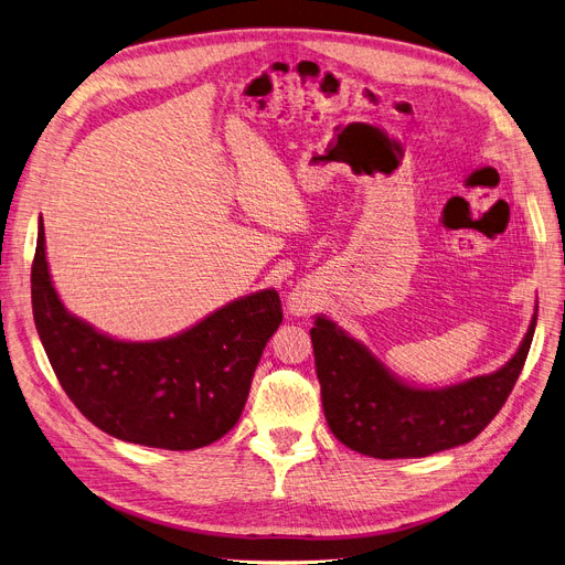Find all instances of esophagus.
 <instances>
[{
	"instance_id": "34e87169",
	"label": "esophagus",
	"mask_w": 565,
	"mask_h": 565,
	"mask_svg": "<svg viewBox=\"0 0 565 565\" xmlns=\"http://www.w3.org/2000/svg\"><path fill=\"white\" fill-rule=\"evenodd\" d=\"M313 307H316V298H313V295H311L309 290H305V288H295V290L288 295V309H290V313H295V316H305V313L313 311Z\"/></svg>"
}]
</instances>
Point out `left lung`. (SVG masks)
I'll use <instances>...</instances> for the list:
<instances>
[{
	"label": "left lung",
	"instance_id": "left-lung-1",
	"mask_svg": "<svg viewBox=\"0 0 565 565\" xmlns=\"http://www.w3.org/2000/svg\"><path fill=\"white\" fill-rule=\"evenodd\" d=\"M536 313L513 360L490 375L444 390H417L324 316L311 343L324 419L348 449L371 458H424L471 441L507 403L526 362Z\"/></svg>",
	"mask_w": 565,
	"mask_h": 565
}]
</instances>
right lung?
<instances>
[{
    "mask_svg": "<svg viewBox=\"0 0 565 565\" xmlns=\"http://www.w3.org/2000/svg\"><path fill=\"white\" fill-rule=\"evenodd\" d=\"M32 309L52 371L84 417L111 437L192 451L241 419L265 343L277 332L279 292L235 300L160 341H116L71 316L52 286L43 220L32 265Z\"/></svg>",
    "mask_w": 565,
    "mask_h": 565,
    "instance_id": "1",
    "label": "right lung"
}]
</instances>
